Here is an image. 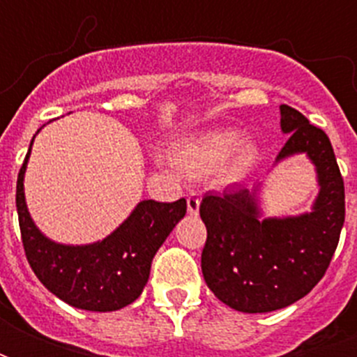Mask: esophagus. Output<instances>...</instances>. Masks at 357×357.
<instances>
[{
  "label": "esophagus",
  "instance_id": "esophagus-1",
  "mask_svg": "<svg viewBox=\"0 0 357 357\" xmlns=\"http://www.w3.org/2000/svg\"><path fill=\"white\" fill-rule=\"evenodd\" d=\"M187 211H189V215H198V211H200V196L198 195L187 196Z\"/></svg>",
  "mask_w": 357,
  "mask_h": 357
}]
</instances>
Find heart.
Masks as SVG:
<instances>
[{
    "label": "heart",
    "mask_w": 357,
    "mask_h": 357,
    "mask_svg": "<svg viewBox=\"0 0 357 357\" xmlns=\"http://www.w3.org/2000/svg\"><path fill=\"white\" fill-rule=\"evenodd\" d=\"M176 161L183 172L195 178L220 170L226 181H237L254 168L257 148L252 142H241V133L235 129H209L179 142Z\"/></svg>",
    "instance_id": "b5f03b06"
}]
</instances>
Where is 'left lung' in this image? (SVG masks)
Segmentation results:
<instances>
[{
    "mask_svg": "<svg viewBox=\"0 0 357 357\" xmlns=\"http://www.w3.org/2000/svg\"><path fill=\"white\" fill-rule=\"evenodd\" d=\"M287 142L278 161L307 153L315 162L321 192L313 211L259 220L254 195L229 187L202 198L207 228L202 272L207 287L229 307L266 313L304 298L330 266L344 222V183L332 142L321 128L289 105H280Z\"/></svg>",
    "mask_w": 357,
    "mask_h": 357,
    "instance_id": "obj_1",
    "label": "left lung"
}]
</instances>
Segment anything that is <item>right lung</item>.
Masks as SVG:
<instances>
[{
	"mask_svg": "<svg viewBox=\"0 0 357 357\" xmlns=\"http://www.w3.org/2000/svg\"><path fill=\"white\" fill-rule=\"evenodd\" d=\"M29 151L16 181V209L25 257L36 278L47 291L79 310L116 311L135 302L148 282L153 255L187 213L185 198L170 204L140 202L128 220L100 243H52L36 229L25 206L24 174Z\"/></svg>",
	"mask_w": 357,
	"mask_h": 357,
	"instance_id": "right-lung-1",
	"label": "right lung"
}]
</instances>
